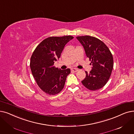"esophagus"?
<instances>
[{
  "label": "esophagus",
  "mask_w": 134,
  "mask_h": 134,
  "mask_svg": "<svg viewBox=\"0 0 134 134\" xmlns=\"http://www.w3.org/2000/svg\"><path fill=\"white\" fill-rule=\"evenodd\" d=\"M78 69L77 68H72L71 69V71L73 72H77L78 71Z\"/></svg>",
  "instance_id": "1"
}]
</instances>
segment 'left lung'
<instances>
[{
	"mask_svg": "<svg viewBox=\"0 0 134 134\" xmlns=\"http://www.w3.org/2000/svg\"><path fill=\"white\" fill-rule=\"evenodd\" d=\"M83 46L86 56L92 65L89 73L81 81L88 89L95 91L102 88L107 83L113 68L111 52L101 40L89 36L76 37Z\"/></svg>",
	"mask_w": 134,
	"mask_h": 134,
	"instance_id": "1",
	"label": "left lung"
}]
</instances>
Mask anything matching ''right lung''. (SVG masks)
I'll use <instances>...</instances> for the list:
<instances>
[{"label":"right lung","mask_w":134,"mask_h":134,"mask_svg":"<svg viewBox=\"0 0 134 134\" xmlns=\"http://www.w3.org/2000/svg\"><path fill=\"white\" fill-rule=\"evenodd\" d=\"M73 38L71 36L47 38L33 51L30 61L32 73L39 88L46 94L54 95L64 88L71 70L56 68L54 62L60 57L65 45Z\"/></svg>","instance_id":"obj_1"}]
</instances>
